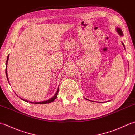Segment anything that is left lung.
Wrapping results in <instances>:
<instances>
[{
  "mask_svg": "<svg viewBox=\"0 0 135 135\" xmlns=\"http://www.w3.org/2000/svg\"><path fill=\"white\" fill-rule=\"evenodd\" d=\"M116 31H117V33H118L119 35H120V36H123V33H122V30L120 29V28H116ZM122 45H123V46H124V49H125V45H124V43L123 42H122ZM87 100H88V99H86ZM89 101H90V100H89Z\"/></svg>",
  "mask_w": 135,
  "mask_h": 135,
  "instance_id": "1",
  "label": "left lung"
}]
</instances>
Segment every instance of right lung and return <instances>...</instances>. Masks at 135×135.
Wrapping results in <instances>:
<instances>
[{"label":"right lung","instance_id":"obj_1","mask_svg":"<svg viewBox=\"0 0 135 135\" xmlns=\"http://www.w3.org/2000/svg\"><path fill=\"white\" fill-rule=\"evenodd\" d=\"M8 57H9V55L7 56V61H6V77H7V81L8 82V83H9V81H8V75H7V62H8ZM59 86L58 88V89H57V92L54 94V95L51 97V98H50V99H49L47 100H46V101H43V102H30V103H34V104H47V103H50L51 102H53L54 100H55L57 97V94H58L59 93ZM20 99H21V100H24V101H25L27 102H28V101H27V100H25L21 98V97H20Z\"/></svg>","mask_w":135,"mask_h":135}]
</instances>
